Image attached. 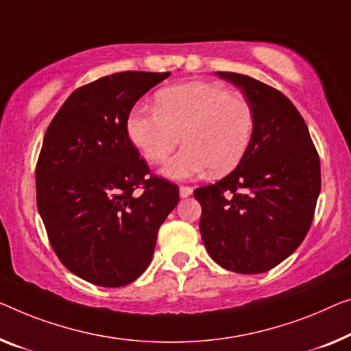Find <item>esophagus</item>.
<instances>
[{"label": "esophagus", "instance_id": "34e87169", "mask_svg": "<svg viewBox=\"0 0 351 351\" xmlns=\"http://www.w3.org/2000/svg\"><path fill=\"white\" fill-rule=\"evenodd\" d=\"M192 192H193V189H192V187H189V186H181V187H180V195H181V198L191 197Z\"/></svg>", "mask_w": 351, "mask_h": 351}]
</instances>
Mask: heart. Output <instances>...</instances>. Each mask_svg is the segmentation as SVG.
Wrapping results in <instances>:
<instances>
[{
    "instance_id": "heart-1",
    "label": "heart",
    "mask_w": 351,
    "mask_h": 351,
    "mask_svg": "<svg viewBox=\"0 0 351 351\" xmlns=\"http://www.w3.org/2000/svg\"><path fill=\"white\" fill-rule=\"evenodd\" d=\"M130 142L149 164H164L175 180L211 169L226 175L244 159L254 135V112L247 99L216 82H186L156 93L154 110L134 108L125 123Z\"/></svg>"
}]
</instances>
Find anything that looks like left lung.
Masks as SVG:
<instances>
[{"label": "left lung", "mask_w": 351, "mask_h": 351, "mask_svg": "<svg viewBox=\"0 0 351 351\" xmlns=\"http://www.w3.org/2000/svg\"><path fill=\"white\" fill-rule=\"evenodd\" d=\"M254 112L244 159L216 184L198 187L200 233L211 258L239 274L273 269L309 232L322 187L320 159L304 119L276 88L234 72Z\"/></svg>", "instance_id": "8db88e82"}]
</instances>
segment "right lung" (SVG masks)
<instances>
[{
  "label": "right lung",
  "mask_w": 351,
  "mask_h": 351,
  "mask_svg": "<svg viewBox=\"0 0 351 351\" xmlns=\"http://www.w3.org/2000/svg\"><path fill=\"white\" fill-rule=\"evenodd\" d=\"M169 75L128 71L80 86L45 132L36 167L39 214L61 263L94 285L123 287L142 276L180 202L175 184L149 175L125 129L135 102Z\"/></svg>",
  "instance_id": "1"
}]
</instances>
